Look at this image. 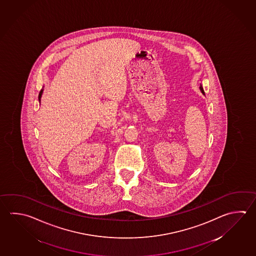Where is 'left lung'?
I'll return each mask as SVG.
<instances>
[{"label":"left lung","instance_id":"left-lung-1","mask_svg":"<svg viewBox=\"0 0 256 256\" xmlns=\"http://www.w3.org/2000/svg\"><path fill=\"white\" fill-rule=\"evenodd\" d=\"M200 91H201V93L203 94H204V89H203V88H202V84H200Z\"/></svg>","mask_w":256,"mask_h":256}]
</instances>
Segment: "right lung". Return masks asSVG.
<instances>
[{
	"label": "right lung",
	"instance_id": "1",
	"mask_svg": "<svg viewBox=\"0 0 256 256\" xmlns=\"http://www.w3.org/2000/svg\"><path fill=\"white\" fill-rule=\"evenodd\" d=\"M42 94H43V89L40 90V94H38V101L40 102V99H42Z\"/></svg>",
	"mask_w": 256,
	"mask_h": 256
}]
</instances>
